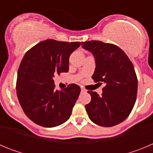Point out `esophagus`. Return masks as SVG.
Instances as JSON below:
<instances>
[{
    "mask_svg": "<svg viewBox=\"0 0 153 153\" xmlns=\"http://www.w3.org/2000/svg\"><path fill=\"white\" fill-rule=\"evenodd\" d=\"M81 92H83V93H85V92H86V90H85V89H83V88H81Z\"/></svg>",
    "mask_w": 153,
    "mask_h": 153,
    "instance_id": "obj_1",
    "label": "esophagus"
}]
</instances>
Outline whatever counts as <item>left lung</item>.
I'll return each mask as SVG.
<instances>
[{"label":"left lung","mask_w":153,"mask_h":153,"mask_svg":"<svg viewBox=\"0 0 153 153\" xmlns=\"http://www.w3.org/2000/svg\"><path fill=\"white\" fill-rule=\"evenodd\" d=\"M83 49L95 58L92 78L105 83L102 93L88 91L91 101L85 107L92 122L110 127L122 123L130 114L136 100L138 80L132 62L124 51L112 44L99 40L82 42Z\"/></svg>","instance_id":"left-lung-1"}]
</instances>
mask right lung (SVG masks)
Returning <instances> with one entry per match:
<instances>
[{"label":"right lung","mask_w":153,"mask_h":153,"mask_svg":"<svg viewBox=\"0 0 153 153\" xmlns=\"http://www.w3.org/2000/svg\"><path fill=\"white\" fill-rule=\"evenodd\" d=\"M80 45L48 39L32 47L21 60L17 96L24 113L37 125L51 128L70 118L80 87L73 83L56 90L53 77L68 72L70 54Z\"/></svg>","instance_id":"right-lung-1"}]
</instances>
